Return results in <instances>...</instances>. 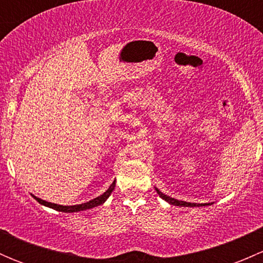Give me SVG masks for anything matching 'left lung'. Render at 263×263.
<instances>
[{
  "label": "left lung",
  "mask_w": 263,
  "mask_h": 263,
  "mask_svg": "<svg viewBox=\"0 0 263 263\" xmlns=\"http://www.w3.org/2000/svg\"><path fill=\"white\" fill-rule=\"evenodd\" d=\"M155 190H156V192H158V195L160 196L163 200H165L166 202L172 203V205H174V206H183V208H195V206H209V205H211V203H192V202H185V201H178V200H176V198H172V197H169V196L161 193L160 191L158 190V188H155Z\"/></svg>",
  "instance_id": "1"
}]
</instances>
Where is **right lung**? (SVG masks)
<instances>
[{
    "mask_svg": "<svg viewBox=\"0 0 263 263\" xmlns=\"http://www.w3.org/2000/svg\"><path fill=\"white\" fill-rule=\"evenodd\" d=\"M116 187V181L110 184V187L108 188L107 191H105L103 195H100L99 197L94 198V200L89 201V202H85V203H81V205H72V206H63V205H57V203H52V202H47V201L44 200H41V198L35 197V196H33L34 198H35L36 201H38L39 203H42V205L47 206V208H50L53 209V210H57V211H62V213H78V211H84V210H89V209H92V208H97V206L99 205H103V203L107 201V198L109 197L110 193L113 192V190H115Z\"/></svg>",
    "mask_w": 263,
    "mask_h": 263,
    "instance_id": "add662e5",
    "label": "right lung"
}]
</instances>
